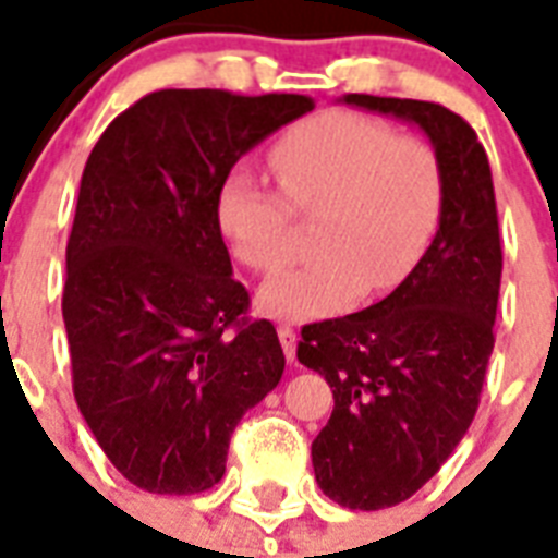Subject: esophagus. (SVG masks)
Masks as SVG:
<instances>
[{"mask_svg": "<svg viewBox=\"0 0 558 558\" xmlns=\"http://www.w3.org/2000/svg\"><path fill=\"white\" fill-rule=\"evenodd\" d=\"M278 339H280V348L287 353L289 362H295V348H298V336L292 327H278Z\"/></svg>", "mask_w": 558, "mask_h": 558, "instance_id": "1", "label": "esophagus"}]
</instances>
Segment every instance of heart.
<instances>
[{"label": "heart", "instance_id": "b5f03b06", "mask_svg": "<svg viewBox=\"0 0 558 558\" xmlns=\"http://www.w3.org/2000/svg\"><path fill=\"white\" fill-rule=\"evenodd\" d=\"M280 192L248 165H234L217 191V226L228 252L252 271L287 260L292 214L315 217L313 260L260 287V313L318 322L359 295L399 287L432 243L442 210V168L423 138L376 118L327 112L271 144Z\"/></svg>", "mask_w": 558, "mask_h": 558}]
</instances>
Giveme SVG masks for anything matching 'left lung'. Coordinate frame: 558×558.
I'll return each mask as SVG.
<instances>
[{
	"label": "left lung",
	"mask_w": 558,
	"mask_h": 558,
	"mask_svg": "<svg viewBox=\"0 0 558 558\" xmlns=\"http://www.w3.org/2000/svg\"><path fill=\"white\" fill-rule=\"evenodd\" d=\"M341 104L420 126L442 168L437 234L411 275L362 313L306 324L298 344L336 399L313 440L315 481L348 510H385L423 489L475 420L504 254L493 170L463 118L428 100Z\"/></svg>",
	"instance_id": "obj_1"
}]
</instances>
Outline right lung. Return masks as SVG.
I'll return each instance as SVG.
<instances>
[{
	"label": "right lung",
	"instance_id": "1",
	"mask_svg": "<svg viewBox=\"0 0 558 558\" xmlns=\"http://www.w3.org/2000/svg\"><path fill=\"white\" fill-rule=\"evenodd\" d=\"M313 107L304 95L161 89L92 147L65 245L63 322L77 408L138 489H210L236 423L278 388L287 359L271 322L245 318L217 191Z\"/></svg>",
	"mask_w": 558,
	"mask_h": 558
}]
</instances>
